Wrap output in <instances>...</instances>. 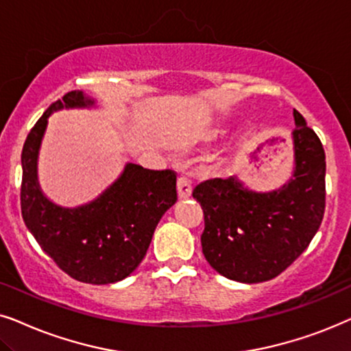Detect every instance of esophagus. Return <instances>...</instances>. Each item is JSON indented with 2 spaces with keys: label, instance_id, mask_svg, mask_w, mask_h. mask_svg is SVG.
Segmentation results:
<instances>
[{
  "label": "esophagus",
  "instance_id": "esophagus-1",
  "mask_svg": "<svg viewBox=\"0 0 351 351\" xmlns=\"http://www.w3.org/2000/svg\"><path fill=\"white\" fill-rule=\"evenodd\" d=\"M193 193V181L188 176H180L178 178V195L180 199H188Z\"/></svg>",
  "mask_w": 351,
  "mask_h": 351
}]
</instances>
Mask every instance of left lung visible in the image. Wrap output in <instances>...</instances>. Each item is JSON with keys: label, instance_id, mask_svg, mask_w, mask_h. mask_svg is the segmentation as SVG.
Segmentation results:
<instances>
[{"label": "left lung", "instance_id": "obj_1", "mask_svg": "<svg viewBox=\"0 0 351 351\" xmlns=\"http://www.w3.org/2000/svg\"><path fill=\"white\" fill-rule=\"evenodd\" d=\"M293 178L273 193H254L237 178L197 184L204 210L200 242L215 271L237 282H263L289 268L319 230L326 207V156L317 134L293 110Z\"/></svg>", "mask_w": 351, "mask_h": 351}]
</instances>
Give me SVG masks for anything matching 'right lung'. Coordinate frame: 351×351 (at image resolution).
<instances>
[{
  "instance_id": "right-lung-1",
  "label": "right lung",
  "mask_w": 351,
  "mask_h": 351,
  "mask_svg": "<svg viewBox=\"0 0 351 351\" xmlns=\"http://www.w3.org/2000/svg\"><path fill=\"white\" fill-rule=\"evenodd\" d=\"M95 101L70 91L49 106L22 149L21 208L41 249L70 278L86 284L121 281L141 263L162 215L178 199L176 173L128 163L109 189L93 202L62 208L41 193L36 158L51 112L88 107Z\"/></svg>"
}]
</instances>
